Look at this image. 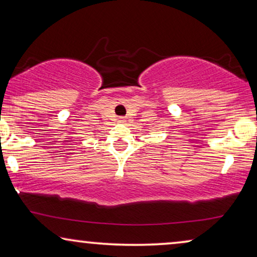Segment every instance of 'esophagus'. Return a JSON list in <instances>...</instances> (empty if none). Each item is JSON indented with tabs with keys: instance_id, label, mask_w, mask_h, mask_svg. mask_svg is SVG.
<instances>
[{
	"instance_id": "1",
	"label": "esophagus",
	"mask_w": 257,
	"mask_h": 257,
	"mask_svg": "<svg viewBox=\"0 0 257 257\" xmlns=\"http://www.w3.org/2000/svg\"><path fill=\"white\" fill-rule=\"evenodd\" d=\"M117 120H118V122H121V124H122V122H125V118L124 117H119Z\"/></svg>"
}]
</instances>
